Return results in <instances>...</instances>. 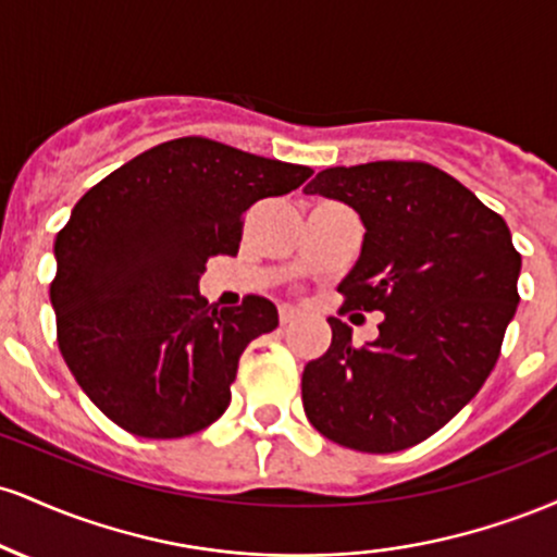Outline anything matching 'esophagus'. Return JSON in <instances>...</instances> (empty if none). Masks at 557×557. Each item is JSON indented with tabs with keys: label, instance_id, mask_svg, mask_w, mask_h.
Returning a JSON list of instances; mask_svg holds the SVG:
<instances>
[{
	"label": "esophagus",
	"instance_id": "esophagus-1",
	"mask_svg": "<svg viewBox=\"0 0 557 557\" xmlns=\"http://www.w3.org/2000/svg\"><path fill=\"white\" fill-rule=\"evenodd\" d=\"M300 317V311L298 309H293V306H280V324H293L296 322V319Z\"/></svg>",
	"mask_w": 557,
	"mask_h": 557
}]
</instances>
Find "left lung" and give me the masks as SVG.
<instances>
[{"mask_svg":"<svg viewBox=\"0 0 557 557\" xmlns=\"http://www.w3.org/2000/svg\"><path fill=\"white\" fill-rule=\"evenodd\" d=\"M361 214V257L337 290L345 311H382L380 337L332 345L300 380L304 411L332 443L398 453L432 437L479 393L519 306L521 253L505 220L426 162L330 168L306 185Z\"/></svg>","mask_w":557,"mask_h":557,"instance_id":"left-lung-1","label":"left lung"}]
</instances>
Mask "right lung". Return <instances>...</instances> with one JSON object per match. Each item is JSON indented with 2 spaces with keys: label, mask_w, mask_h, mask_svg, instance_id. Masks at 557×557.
<instances>
[{
  "label": "right lung",
  "mask_w": 557,
  "mask_h": 557,
  "mask_svg": "<svg viewBox=\"0 0 557 557\" xmlns=\"http://www.w3.org/2000/svg\"><path fill=\"white\" fill-rule=\"evenodd\" d=\"M311 168L185 136L96 183L57 233L49 287L57 343L94 406L149 440L201 432L225 413L240 354L277 327L272 300L216 309L198 293L209 257H235L243 212Z\"/></svg>",
  "instance_id": "right-lung-1"
}]
</instances>
